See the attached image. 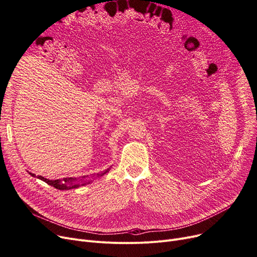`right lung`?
Instances as JSON below:
<instances>
[{"label": "right lung", "mask_w": 257, "mask_h": 257, "mask_svg": "<svg viewBox=\"0 0 257 257\" xmlns=\"http://www.w3.org/2000/svg\"><path fill=\"white\" fill-rule=\"evenodd\" d=\"M107 172H109V169H107L106 171H104V172L101 173V174H98L97 177L103 176V175L106 174ZM30 175H31V176H33V177H36L35 174L30 173ZM36 178H38V179H40V180H43V181H45L46 183H48V184L54 186L55 188H57V190H61V191L71 190V188H76V187H78L79 185H85V183H86V182L84 181L85 176L82 177V179L79 180V181H81V182H84V183H81V184H79V183L76 182V181H78L76 178H72V177H71V178L57 179V180H49V179H47V178H45V177H43V176H37ZM87 183H89V181H88Z\"/></svg>", "instance_id": "obj_1"}]
</instances>
